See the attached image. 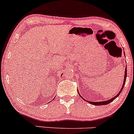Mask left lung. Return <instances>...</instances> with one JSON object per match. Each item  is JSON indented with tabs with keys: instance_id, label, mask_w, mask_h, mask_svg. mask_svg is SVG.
Returning <instances> with one entry per match:
<instances>
[{
	"instance_id": "left-lung-1",
	"label": "left lung",
	"mask_w": 134,
	"mask_h": 134,
	"mask_svg": "<svg viewBox=\"0 0 134 134\" xmlns=\"http://www.w3.org/2000/svg\"><path fill=\"white\" fill-rule=\"evenodd\" d=\"M126 78H127V68H126L125 67V77H124V84H123V86H122V87H121V90H120V91L119 92V93L117 95H116V96H115L114 98H111V99H109V100H107V101H100V102H91V101H87V100H85V99H84V100L85 101H87V102L88 103H90L91 104H94V105H96V106H100V105H106V104H109L110 103H111V101H113V100H114V99H115V98H117V97L119 96V94H120L121 93V91H122V90H123V87H124V85H125V81H126ZM80 95V94H79ZM81 97V98H82V96H80Z\"/></svg>"
}]
</instances>
